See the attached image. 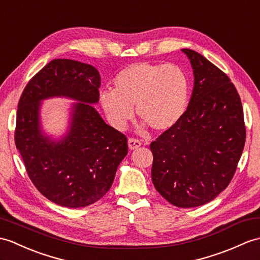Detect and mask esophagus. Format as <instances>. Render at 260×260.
<instances>
[{
	"mask_svg": "<svg viewBox=\"0 0 260 260\" xmlns=\"http://www.w3.org/2000/svg\"><path fill=\"white\" fill-rule=\"evenodd\" d=\"M141 145H142L141 141L135 140V138H128V147H129V149L134 150V149L140 147Z\"/></svg>",
	"mask_w": 260,
	"mask_h": 260,
	"instance_id": "1",
	"label": "esophagus"
}]
</instances>
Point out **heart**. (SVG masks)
Here are the masks:
<instances>
[{
    "label": "heart",
    "instance_id": "heart-1",
    "mask_svg": "<svg viewBox=\"0 0 260 260\" xmlns=\"http://www.w3.org/2000/svg\"><path fill=\"white\" fill-rule=\"evenodd\" d=\"M189 98V81L175 64L138 62L114 78V89H103L100 102L108 122L124 129L134 115L154 131L171 129L182 118Z\"/></svg>",
    "mask_w": 260,
    "mask_h": 260
}]
</instances>
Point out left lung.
Wrapping results in <instances>:
<instances>
[{"mask_svg":"<svg viewBox=\"0 0 260 260\" xmlns=\"http://www.w3.org/2000/svg\"><path fill=\"white\" fill-rule=\"evenodd\" d=\"M194 73L191 98L179 122L150 144L152 180L174 206L212 202L236 172L246 128L240 98L228 76L201 54L183 48Z\"/></svg>","mask_w":260,"mask_h":260,"instance_id":"obj_1","label":"left lung"}]
</instances>
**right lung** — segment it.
<instances>
[{
	"label": "right lung",
	"instance_id": "1",
	"mask_svg": "<svg viewBox=\"0 0 260 260\" xmlns=\"http://www.w3.org/2000/svg\"><path fill=\"white\" fill-rule=\"evenodd\" d=\"M101 76L94 66L53 59L24 88L16 116L15 145L32 183L51 202L86 207L110 190L127 138L107 125L93 105L100 100ZM53 97L76 101L69 126L58 139L41 127V102Z\"/></svg>",
	"mask_w": 260,
	"mask_h": 260
}]
</instances>
